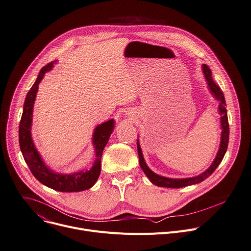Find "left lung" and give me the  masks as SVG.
Segmentation results:
<instances>
[{
    "label": "left lung",
    "instance_id": "8db88e82",
    "mask_svg": "<svg viewBox=\"0 0 251 251\" xmlns=\"http://www.w3.org/2000/svg\"><path fill=\"white\" fill-rule=\"evenodd\" d=\"M202 69H203V73L205 75V78H206V80L208 82V86L211 90V92L214 94L215 98L220 101L219 111H220V114L222 115L221 116L222 134H221V143H220L219 151L217 153V156L215 158L214 162L212 163V165L206 171L203 172L202 174H200L196 177L186 178V179H170V178L162 177V176H159V175L155 174L154 172H152L147 167V165L144 161L142 152H141L139 142L137 141V149H138L140 166H141L142 170L144 171V173L147 175V177L150 179L152 183L157 185V186L168 187V188H181V187H185V186H188V185H192V184L199 183V182H202L203 180H205L207 177H209L214 172V170L217 168V166L222 161V159L225 155V152L227 150V146H228V140H229V124H228V118H227V111H226V108H225L226 103H225L224 95H223V92L221 91L220 87L213 81L212 73H211V70L209 69V67L207 65L203 64Z\"/></svg>",
    "mask_w": 251,
    "mask_h": 251
}]
</instances>
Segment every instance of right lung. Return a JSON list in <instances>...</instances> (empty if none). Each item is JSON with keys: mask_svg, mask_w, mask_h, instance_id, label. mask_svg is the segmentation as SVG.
<instances>
[{"mask_svg": "<svg viewBox=\"0 0 251 251\" xmlns=\"http://www.w3.org/2000/svg\"><path fill=\"white\" fill-rule=\"evenodd\" d=\"M53 64L54 62H51L42 68L36 82L26 96L19 126L20 148L32 174L42 184L60 192H79L92 187L100 175L102 153L113 131L114 121L109 120L97 126L95 129L93 142L96 149V161L91 170L80 171L70 175H62L52 172L45 166L31 138V123L33 105L38 91V85L43 79L44 74L52 69Z\"/></svg>", "mask_w": 251, "mask_h": 251, "instance_id": "add662e5", "label": "right lung"}]
</instances>
